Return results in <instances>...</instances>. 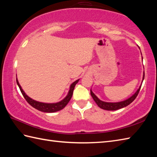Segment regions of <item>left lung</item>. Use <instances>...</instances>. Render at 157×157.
Returning <instances> with one entry per match:
<instances>
[{
    "label": "left lung",
    "instance_id": "left-lung-1",
    "mask_svg": "<svg viewBox=\"0 0 157 157\" xmlns=\"http://www.w3.org/2000/svg\"><path fill=\"white\" fill-rule=\"evenodd\" d=\"M144 76H143V80H144ZM140 88H141V86L140 87L138 88L137 92H136L132 96H131V97L125 100L124 101H121L119 102H106L104 101H102L99 98H98L97 96H96L94 93L92 92L91 90H90V94H91V96H92L93 99H94V101H95V102L97 104V105L100 108L105 110H107V111H115V110H118V109L125 107V106H127L128 105H129L130 103H132L133 101H134L136 99V98L137 97V96L138 95V93L140 92Z\"/></svg>",
    "mask_w": 157,
    "mask_h": 157
}]
</instances>
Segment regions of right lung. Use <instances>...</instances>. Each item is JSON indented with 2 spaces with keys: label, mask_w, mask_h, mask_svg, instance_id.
<instances>
[{
  "label": "right lung",
  "mask_w": 157,
  "mask_h": 157,
  "mask_svg": "<svg viewBox=\"0 0 157 157\" xmlns=\"http://www.w3.org/2000/svg\"><path fill=\"white\" fill-rule=\"evenodd\" d=\"M78 81H79V79L75 81L71 85L67 96L63 100V101H61V102H59L57 103H52V104H51H51H48V103H43V102H40L38 101H34V100H33L31 98H29V96H28L25 94L24 91L22 90L21 86L19 85L17 79H16L17 84L20 90H21V94H23V97H24L25 99L26 100V101H27L29 105H30L32 106H33L34 108H35L36 109H37V110H38V111H40L42 112H44V113H54V112L59 111H60V110H61L64 108L65 106L67 105V103L69 102L70 100H71V98L72 97V95H73V90H74L75 86L77 83L78 82Z\"/></svg>",
  "instance_id": "1"
}]
</instances>
